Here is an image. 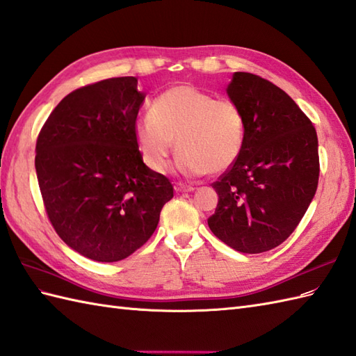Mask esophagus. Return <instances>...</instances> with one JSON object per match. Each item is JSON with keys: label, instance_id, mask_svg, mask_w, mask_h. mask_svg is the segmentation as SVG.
Returning a JSON list of instances; mask_svg holds the SVG:
<instances>
[{"label": "esophagus", "instance_id": "34e87169", "mask_svg": "<svg viewBox=\"0 0 356 356\" xmlns=\"http://www.w3.org/2000/svg\"><path fill=\"white\" fill-rule=\"evenodd\" d=\"M175 191H177V192H193L195 188H193L192 186H186V184L177 183V184H175Z\"/></svg>", "mask_w": 356, "mask_h": 356}]
</instances>
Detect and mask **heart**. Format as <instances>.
<instances>
[{"label":"heart","instance_id":"1","mask_svg":"<svg viewBox=\"0 0 356 356\" xmlns=\"http://www.w3.org/2000/svg\"><path fill=\"white\" fill-rule=\"evenodd\" d=\"M134 140L141 160L156 173L168 168L175 140L181 172L215 175L239 158L245 118L233 100L215 99L192 85H177L152 102L149 115L137 118Z\"/></svg>","mask_w":356,"mask_h":356}]
</instances>
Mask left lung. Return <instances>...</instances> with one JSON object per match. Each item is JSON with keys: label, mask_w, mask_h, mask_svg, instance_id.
<instances>
[{"label": "left lung", "mask_w": 356, "mask_h": 356, "mask_svg": "<svg viewBox=\"0 0 356 356\" xmlns=\"http://www.w3.org/2000/svg\"><path fill=\"white\" fill-rule=\"evenodd\" d=\"M245 118L238 160L216 183L209 218L218 239L257 254L285 242L317 192L318 138L312 122L288 94L266 79L238 71L227 86Z\"/></svg>", "instance_id": "obj_1"}]
</instances>
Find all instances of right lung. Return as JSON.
<instances>
[{
  "label": "right lung",
  "instance_id": "1",
  "mask_svg": "<svg viewBox=\"0 0 356 356\" xmlns=\"http://www.w3.org/2000/svg\"><path fill=\"white\" fill-rule=\"evenodd\" d=\"M132 76L82 86L59 102L36 141L47 216L79 254L118 262L145 245L173 198L169 178L143 163L134 123L145 94Z\"/></svg>",
  "mask_w": 356,
  "mask_h": 356
}]
</instances>
